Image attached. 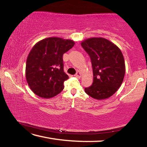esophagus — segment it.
<instances>
[{"instance_id":"esophagus-1","label":"esophagus","mask_w":147,"mask_h":147,"mask_svg":"<svg viewBox=\"0 0 147 147\" xmlns=\"http://www.w3.org/2000/svg\"><path fill=\"white\" fill-rule=\"evenodd\" d=\"M74 76H75L76 77H77V78H80V77H81V73H80L79 71H78V72H77V73L75 74V75H74Z\"/></svg>"}]
</instances>
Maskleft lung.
<instances>
[{"label":"left lung","instance_id":"left-lung-1","mask_svg":"<svg viewBox=\"0 0 147 147\" xmlns=\"http://www.w3.org/2000/svg\"><path fill=\"white\" fill-rule=\"evenodd\" d=\"M90 56L93 82L86 93L97 100L106 99L115 93L123 83L126 68L120 49L103 38H91L81 43Z\"/></svg>","mask_w":147,"mask_h":147}]
</instances>
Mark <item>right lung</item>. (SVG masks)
I'll list each match as a JSON object with an SVG mask.
<instances>
[{
	"mask_svg": "<svg viewBox=\"0 0 147 147\" xmlns=\"http://www.w3.org/2000/svg\"><path fill=\"white\" fill-rule=\"evenodd\" d=\"M75 43L71 39L48 38L38 42L26 59V78L30 88L37 95L49 98L64 88L69 78L63 71V54Z\"/></svg>",
	"mask_w": 147,
	"mask_h": 147,
	"instance_id": "right-lung-1",
	"label": "right lung"
}]
</instances>
